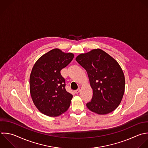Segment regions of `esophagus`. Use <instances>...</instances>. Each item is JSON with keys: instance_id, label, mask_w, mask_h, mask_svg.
Masks as SVG:
<instances>
[{"instance_id": "obj_1", "label": "esophagus", "mask_w": 148, "mask_h": 148, "mask_svg": "<svg viewBox=\"0 0 148 148\" xmlns=\"http://www.w3.org/2000/svg\"><path fill=\"white\" fill-rule=\"evenodd\" d=\"M80 91V88H79L77 90H76L75 91V92L76 94H78Z\"/></svg>"}]
</instances>
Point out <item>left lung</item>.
<instances>
[{
    "label": "left lung",
    "instance_id": "obj_1",
    "mask_svg": "<svg viewBox=\"0 0 148 148\" xmlns=\"http://www.w3.org/2000/svg\"><path fill=\"white\" fill-rule=\"evenodd\" d=\"M76 60L87 71L93 90L87 107L99 114L115 110L121 102L125 87L124 75L118 62L101 49L81 54Z\"/></svg>",
    "mask_w": 148,
    "mask_h": 148
}]
</instances>
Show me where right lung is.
<instances>
[{"instance_id": "right-lung-1", "label": "right lung", "mask_w": 148, "mask_h": 148, "mask_svg": "<svg viewBox=\"0 0 148 148\" xmlns=\"http://www.w3.org/2000/svg\"><path fill=\"white\" fill-rule=\"evenodd\" d=\"M73 57L72 53L55 49L35 64L30 75V92L35 105L43 114L57 116L69 108L73 95L66 91L65 80L60 72Z\"/></svg>"}]
</instances>
